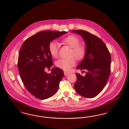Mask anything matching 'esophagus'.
I'll list each match as a JSON object with an SVG mask.
<instances>
[{
    "label": "esophagus",
    "mask_w": 129,
    "mask_h": 129,
    "mask_svg": "<svg viewBox=\"0 0 129 129\" xmlns=\"http://www.w3.org/2000/svg\"><path fill=\"white\" fill-rule=\"evenodd\" d=\"M64 75H65V76H67L68 75H69L70 74V73H68V72H64Z\"/></svg>",
    "instance_id": "obj_1"
}]
</instances>
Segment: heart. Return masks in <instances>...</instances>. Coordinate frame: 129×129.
I'll list each match as a JSON object with an SVG mask.
<instances>
[{
    "instance_id": "obj_1",
    "label": "heart",
    "mask_w": 129,
    "mask_h": 129,
    "mask_svg": "<svg viewBox=\"0 0 129 129\" xmlns=\"http://www.w3.org/2000/svg\"><path fill=\"white\" fill-rule=\"evenodd\" d=\"M62 42L72 48L69 54L70 56L58 59L55 62V65L61 69L69 71L76 63L73 56L78 60L83 58L86 54V49L83 45L79 44V39L74 35H70L64 38ZM48 50L51 55L53 57L56 58L59 53L58 43L55 41H52L49 44Z\"/></svg>"
}]
</instances>
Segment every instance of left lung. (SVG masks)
<instances>
[{
  "instance_id": "left-lung-1",
  "label": "left lung",
  "mask_w": 129,
  "mask_h": 129,
  "mask_svg": "<svg viewBox=\"0 0 129 129\" xmlns=\"http://www.w3.org/2000/svg\"><path fill=\"white\" fill-rule=\"evenodd\" d=\"M82 36L86 43V54L76 68L86 71L84 76L76 74L77 80L74 87L82 96L93 98L101 92L110 74V54L103 41L89 32L73 30Z\"/></svg>"
}]
</instances>
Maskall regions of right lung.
<instances>
[{"label": "right lung", "mask_w": 129, "mask_h": 129, "mask_svg": "<svg viewBox=\"0 0 129 129\" xmlns=\"http://www.w3.org/2000/svg\"><path fill=\"white\" fill-rule=\"evenodd\" d=\"M66 31H43L26 39L18 55V68L21 78L26 89L36 98L44 100L55 95L58 90L64 73L60 69H50L53 63L48 46L54 40Z\"/></svg>", "instance_id": "obj_1"}]
</instances>
